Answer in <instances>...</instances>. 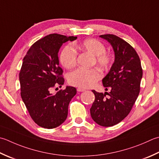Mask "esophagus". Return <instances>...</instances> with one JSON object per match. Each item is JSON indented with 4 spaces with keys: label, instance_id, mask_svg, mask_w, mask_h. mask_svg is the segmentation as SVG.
I'll use <instances>...</instances> for the list:
<instances>
[{
    "label": "esophagus",
    "instance_id": "esophagus-1",
    "mask_svg": "<svg viewBox=\"0 0 159 159\" xmlns=\"http://www.w3.org/2000/svg\"><path fill=\"white\" fill-rule=\"evenodd\" d=\"M77 91H78V92H84V91H85V89H83V88H77Z\"/></svg>",
    "mask_w": 159,
    "mask_h": 159
}]
</instances>
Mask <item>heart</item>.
Wrapping results in <instances>:
<instances>
[{
    "label": "heart",
    "mask_w": 159,
    "mask_h": 159,
    "mask_svg": "<svg viewBox=\"0 0 159 159\" xmlns=\"http://www.w3.org/2000/svg\"><path fill=\"white\" fill-rule=\"evenodd\" d=\"M76 48L80 50L88 52L95 57V62L99 67L107 68L111 64L112 59L105 52V47L95 39L83 40ZM77 52L73 46L68 45L63 49L60 56L61 63L67 69H71L76 64ZM101 78V73L96 68L90 70L78 69L69 74L68 80L72 85L82 88H90Z\"/></svg>",
    "instance_id": "b5f03b06"
}]
</instances>
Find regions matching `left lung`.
Listing matches in <instances>:
<instances>
[{
  "mask_svg": "<svg viewBox=\"0 0 159 159\" xmlns=\"http://www.w3.org/2000/svg\"><path fill=\"white\" fill-rule=\"evenodd\" d=\"M100 37L112 47L115 58L102 80L105 90L110 92L103 94L92 90L95 101L90 114L99 125L110 127L120 123L131 111L140 92L143 70L139 55L129 43L113 34Z\"/></svg>",
  "mask_w": 159,
  "mask_h": 159,
  "instance_id": "1",
  "label": "left lung"
}]
</instances>
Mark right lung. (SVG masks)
Returning <instances> with one entry per match:
<instances>
[{
  "mask_svg": "<svg viewBox=\"0 0 159 159\" xmlns=\"http://www.w3.org/2000/svg\"><path fill=\"white\" fill-rule=\"evenodd\" d=\"M76 39L49 34L34 43L23 58L19 73L21 98L33 120L44 128H55L66 120L70 102L76 94L71 86L55 94L50 92L55 85L61 87L65 81L59 67V49Z\"/></svg>",
  "mask_w": 159,
  "mask_h": 159,
  "instance_id": "1",
  "label": "right lung"
}]
</instances>
